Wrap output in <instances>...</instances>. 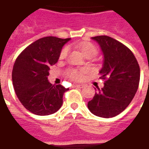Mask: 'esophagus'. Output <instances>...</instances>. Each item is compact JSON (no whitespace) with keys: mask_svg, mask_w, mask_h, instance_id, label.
Instances as JSON below:
<instances>
[{"mask_svg":"<svg viewBox=\"0 0 149 149\" xmlns=\"http://www.w3.org/2000/svg\"><path fill=\"white\" fill-rule=\"evenodd\" d=\"M73 87L77 88H82L84 87V85L83 84H74Z\"/></svg>","mask_w":149,"mask_h":149,"instance_id":"obj_1","label":"esophagus"}]
</instances>
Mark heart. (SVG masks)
<instances>
[{
    "label": "heart",
    "mask_w": 149,
    "mask_h": 149,
    "mask_svg": "<svg viewBox=\"0 0 149 149\" xmlns=\"http://www.w3.org/2000/svg\"><path fill=\"white\" fill-rule=\"evenodd\" d=\"M80 49L82 53L85 56H90L92 57H93L97 54V49L96 46L94 45L93 43L91 42H84L82 43L80 45ZM68 49L67 47H65L62 49L61 54H60V58L64 59L66 57V56L68 54ZM87 72L86 69H75L72 68L67 71V77L70 79L72 81H81L84 79V74Z\"/></svg>",
    "instance_id": "heart-1"
}]
</instances>
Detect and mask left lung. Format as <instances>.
I'll use <instances>...</instances> for the list:
<instances>
[{
  "instance_id": "1",
  "label": "left lung",
  "mask_w": 149,
  "mask_h": 149,
  "mask_svg": "<svg viewBox=\"0 0 149 149\" xmlns=\"http://www.w3.org/2000/svg\"><path fill=\"white\" fill-rule=\"evenodd\" d=\"M92 39L98 42L104 53L100 78L104 85L97 87L88 108L94 115L110 118L123 112L133 99L140 82V66L131 50L118 40L108 36Z\"/></svg>"
}]
</instances>
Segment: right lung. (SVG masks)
<instances>
[{
    "label": "right lung",
    "mask_w": 149,
    "mask_h": 149,
    "mask_svg": "<svg viewBox=\"0 0 149 149\" xmlns=\"http://www.w3.org/2000/svg\"><path fill=\"white\" fill-rule=\"evenodd\" d=\"M70 38L45 37L26 47L15 61L12 72L15 93L22 105L38 116L58 111L68 88L48 81L49 69L57 62L62 47Z\"/></svg>",
    "instance_id": "1"
}]
</instances>
